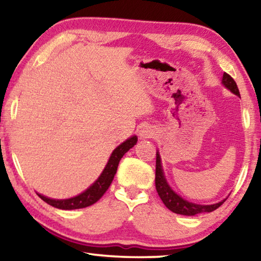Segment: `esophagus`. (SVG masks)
Masks as SVG:
<instances>
[{
	"label": "esophagus",
	"mask_w": 261,
	"mask_h": 261,
	"mask_svg": "<svg viewBox=\"0 0 261 261\" xmlns=\"http://www.w3.org/2000/svg\"><path fill=\"white\" fill-rule=\"evenodd\" d=\"M141 138H149V137L152 136V132H151V130H147V129H145V130H141Z\"/></svg>",
	"instance_id": "esophagus-1"
}]
</instances>
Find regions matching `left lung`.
I'll list each match as a JSON object with an SVG mask.
<instances>
[{
    "instance_id": "1",
    "label": "left lung",
    "mask_w": 261,
    "mask_h": 261,
    "mask_svg": "<svg viewBox=\"0 0 261 261\" xmlns=\"http://www.w3.org/2000/svg\"><path fill=\"white\" fill-rule=\"evenodd\" d=\"M222 84L226 86L228 90H230L233 94L238 96L240 95V91H238L237 84L233 81L230 74L224 72L222 78ZM155 188L159 197L161 198L163 204L166 205L168 210L174 212L176 214H182V215H196L200 213H210L213 212L216 208L223 204L226 199L218 202V204L213 205H197L193 202H190L188 200L183 199L182 197H179L177 193H175L171 188L168 185L167 180L163 175L162 166H161V158L159 152L156 153V166H155Z\"/></svg>"
}]
</instances>
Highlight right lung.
I'll return each instance as SVG.
<instances>
[{"mask_svg":"<svg viewBox=\"0 0 261 261\" xmlns=\"http://www.w3.org/2000/svg\"><path fill=\"white\" fill-rule=\"evenodd\" d=\"M136 143H137V137L134 136L127 140H125L124 143H122L120 146L115 148L114 152L112 153V155L109 158L107 166H106V168L103 169L102 174L100 175V177L96 179L95 182L86 190V191H84L83 193L79 194V196L70 198V199H63V200L50 199V198H47L39 193L38 196L40 197L43 201H46L47 204H49L50 206L56 207V208H60V210L85 208V207L95 204V202L103 196L105 192L107 191L108 188L110 187V184H112L114 176L117 171L118 163H120L122 156L124 155L130 148L134 147Z\"/></svg>","mask_w":261,"mask_h":261,"instance_id":"right-lung-1","label":"right lung"}]
</instances>
